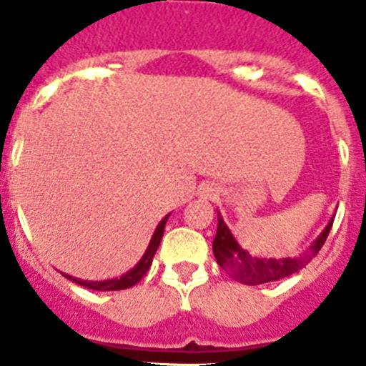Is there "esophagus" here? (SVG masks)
<instances>
[{
	"instance_id": "1",
	"label": "esophagus",
	"mask_w": 366,
	"mask_h": 366,
	"mask_svg": "<svg viewBox=\"0 0 366 366\" xmlns=\"http://www.w3.org/2000/svg\"><path fill=\"white\" fill-rule=\"evenodd\" d=\"M203 196H207V198H214L216 190L212 189V187H207V189H203Z\"/></svg>"
}]
</instances>
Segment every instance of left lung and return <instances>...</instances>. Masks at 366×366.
<instances>
[{"instance_id":"1","label":"left lung","mask_w":366,"mask_h":366,"mask_svg":"<svg viewBox=\"0 0 366 366\" xmlns=\"http://www.w3.org/2000/svg\"><path fill=\"white\" fill-rule=\"evenodd\" d=\"M332 223H334V219H330L325 231L319 234V238L300 257L258 258L253 257V254H249L245 249H242V245L234 240V236L229 231V227L225 225L222 216L218 214V231H216L214 242H212V251H214L216 262L231 274L232 279L238 280V282L247 284V286L273 282V280H280L284 277H290V274L297 273L308 262H312V258L317 257V253L321 251L326 238H328Z\"/></svg>"}]
</instances>
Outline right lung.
I'll use <instances>...</instances> for the list:
<instances>
[{"mask_svg":"<svg viewBox=\"0 0 366 366\" xmlns=\"http://www.w3.org/2000/svg\"><path fill=\"white\" fill-rule=\"evenodd\" d=\"M168 216H164L163 219L159 222V225L155 227L154 236H152L150 244H148L147 251H144L143 258L135 264L134 269H130L128 273H124L121 279H112V280H99V282H89V280H80V279H74V277H69L66 274L67 279L73 280L74 284H80L84 287H89V290H97V292H117V290H126V287H132L139 282V280L143 279L147 271L150 269L152 266V260H154V254L157 251L161 244V238H163V232H164V223H167Z\"/></svg>","mask_w":366,"mask_h":366,"instance_id":"add662e5","label":"right lung"}]
</instances>
